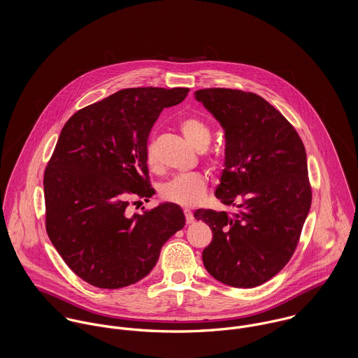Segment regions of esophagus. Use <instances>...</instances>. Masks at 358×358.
Instances as JSON below:
<instances>
[{"label":"esophagus","mask_w":358,"mask_h":358,"mask_svg":"<svg viewBox=\"0 0 358 358\" xmlns=\"http://www.w3.org/2000/svg\"><path fill=\"white\" fill-rule=\"evenodd\" d=\"M185 217H186V223H193L194 222V216H193V213L189 208H185Z\"/></svg>","instance_id":"34e87169"}]
</instances>
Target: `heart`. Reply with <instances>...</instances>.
<instances>
[{
	"instance_id": "b5f03b06",
	"label": "heart",
	"mask_w": 358,
	"mask_h": 358,
	"mask_svg": "<svg viewBox=\"0 0 358 358\" xmlns=\"http://www.w3.org/2000/svg\"><path fill=\"white\" fill-rule=\"evenodd\" d=\"M179 128L185 138L200 152L205 150L212 141V132L209 125L199 117L189 115L182 118L179 121ZM206 161L209 164H213L212 157H206ZM146 164L152 172L158 171V162L152 148L146 149ZM205 190L206 182L204 176L199 172H193L175 176L168 183H165L161 190V197L165 201L175 204L194 205L203 199Z\"/></svg>"
}]
</instances>
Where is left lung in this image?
Instances as JSON below:
<instances>
[{"mask_svg": "<svg viewBox=\"0 0 358 358\" xmlns=\"http://www.w3.org/2000/svg\"><path fill=\"white\" fill-rule=\"evenodd\" d=\"M224 129L226 158L215 196L236 213L197 209L212 230L208 273L236 288L273 278L294 255L311 205L305 145L292 124L252 92H194Z\"/></svg>", "mask_w": 358, "mask_h": 358, "instance_id": "8db88e82", "label": "left lung"}]
</instances>
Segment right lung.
Instances as JSON below:
<instances>
[{
    "mask_svg": "<svg viewBox=\"0 0 358 358\" xmlns=\"http://www.w3.org/2000/svg\"><path fill=\"white\" fill-rule=\"evenodd\" d=\"M189 88H127L74 113L44 172L45 229L66 264L88 284L117 289L146 277L162 245L185 226L164 203L129 215L153 196L146 149L164 107ZM135 204V203H134ZM145 209V208H143Z\"/></svg>",
    "mask_w": 358,
    "mask_h": 358,
    "instance_id": "1",
    "label": "right lung"
}]
</instances>
